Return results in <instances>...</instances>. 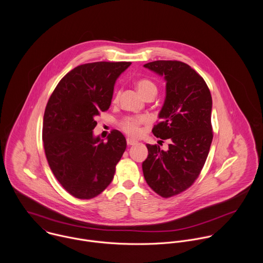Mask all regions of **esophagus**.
<instances>
[{
	"instance_id": "34e87169",
	"label": "esophagus",
	"mask_w": 263,
	"mask_h": 263,
	"mask_svg": "<svg viewBox=\"0 0 263 263\" xmlns=\"http://www.w3.org/2000/svg\"><path fill=\"white\" fill-rule=\"evenodd\" d=\"M126 144H127L128 146H134V145L137 144V141H135V140L130 139V138H127V139H126Z\"/></svg>"
}]
</instances>
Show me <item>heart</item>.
I'll list each match as a JSON object with an SVG mask.
<instances>
[{"mask_svg":"<svg viewBox=\"0 0 263 263\" xmlns=\"http://www.w3.org/2000/svg\"><path fill=\"white\" fill-rule=\"evenodd\" d=\"M137 90L139 93L146 97L149 94H156L157 93V86L148 79H141L136 83ZM116 100V97L115 99ZM144 121V118H138V117H126L121 122V128L124 133H126L130 137H138L141 133L140 125Z\"/></svg>","mask_w":263,"mask_h":263,"instance_id":"1","label":"heart"}]
</instances>
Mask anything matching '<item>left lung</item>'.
<instances>
[{"instance_id": "obj_1", "label": "left lung", "mask_w": 263, "mask_h": 263, "mask_svg": "<svg viewBox=\"0 0 263 263\" xmlns=\"http://www.w3.org/2000/svg\"><path fill=\"white\" fill-rule=\"evenodd\" d=\"M145 68L166 81V97L155 137L170 141L168 151L149 145L144 177L156 193L171 197L190 187L198 177L213 141L212 95L202 77L178 61H155Z\"/></svg>"}]
</instances>
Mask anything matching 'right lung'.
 Returning <instances> with one entry per match:
<instances>
[{"label": "right lung", "instance_id": "1", "mask_svg": "<svg viewBox=\"0 0 263 263\" xmlns=\"http://www.w3.org/2000/svg\"><path fill=\"white\" fill-rule=\"evenodd\" d=\"M132 63L97 62L76 67L52 92L43 116L42 140L48 165L71 195L90 199L112 181L126 149L116 129L103 142L94 137L95 116L108 110L117 78Z\"/></svg>", "mask_w": 263, "mask_h": 263}]
</instances>
